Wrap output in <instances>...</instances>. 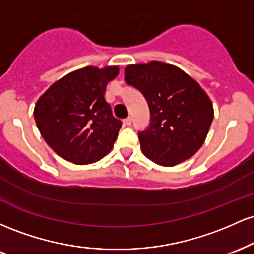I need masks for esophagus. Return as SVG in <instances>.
Instances as JSON below:
<instances>
[{"label":"esophagus","mask_w":254,"mask_h":254,"mask_svg":"<svg viewBox=\"0 0 254 254\" xmlns=\"http://www.w3.org/2000/svg\"><path fill=\"white\" fill-rule=\"evenodd\" d=\"M131 122H132V121H131L130 117H127V118L124 119V124L125 125H131Z\"/></svg>","instance_id":"obj_1"}]
</instances>
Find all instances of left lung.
I'll return each mask as SVG.
<instances>
[{
  "mask_svg": "<svg viewBox=\"0 0 254 254\" xmlns=\"http://www.w3.org/2000/svg\"><path fill=\"white\" fill-rule=\"evenodd\" d=\"M125 81L141 90L150 110V125L138 133L144 156L176 166L199 150L214 118L210 98L199 83L173 64L150 61L125 68Z\"/></svg>",
  "mask_w": 254,
  "mask_h": 254,
  "instance_id": "8db88e82",
  "label": "left lung"
}]
</instances>
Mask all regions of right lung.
<instances>
[{
    "mask_svg": "<svg viewBox=\"0 0 254 254\" xmlns=\"http://www.w3.org/2000/svg\"><path fill=\"white\" fill-rule=\"evenodd\" d=\"M118 65L84 66L61 77L34 106L40 135L52 150L75 165L97 162L110 153L122 122L105 99Z\"/></svg>",
    "mask_w": 254,
    "mask_h": 254,
    "instance_id": "right-lung-1",
    "label": "right lung"
}]
</instances>
